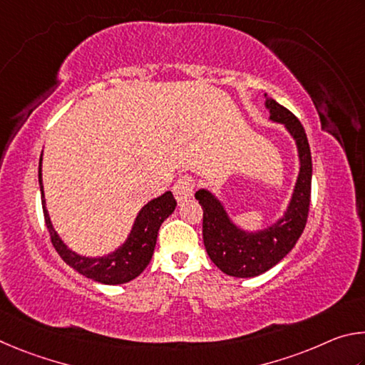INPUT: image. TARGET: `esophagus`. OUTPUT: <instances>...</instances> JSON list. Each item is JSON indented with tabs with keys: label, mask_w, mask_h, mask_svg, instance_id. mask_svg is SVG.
Listing matches in <instances>:
<instances>
[{
	"label": "esophagus",
	"mask_w": 365,
	"mask_h": 365,
	"mask_svg": "<svg viewBox=\"0 0 365 365\" xmlns=\"http://www.w3.org/2000/svg\"><path fill=\"white\" fill-rule=\"evenodd\" d=\"M195 189V179L190 175L179 176L178 181L173 186V194H175L178 202H184L194 195Z\"/></svg>",
	"instance_id": "34e87169"
}]
</instances>
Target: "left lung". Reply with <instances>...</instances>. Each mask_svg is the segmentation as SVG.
I'll return each mask as SVG.
<instances>
[{"label": "left lung", "instance_id": "1", "mask_svg": "<svg viewBox=\"0 0 365 365\" xmlns=\"http://www.w3.org/2000/svg\"><path fill=\"white\" fill-rule=\"evenodd\" d=\"M266 107L271 112V120L284 123L295 138L302 162L295 192L284 218L269 229L248 234L232 225L215 195L205 189L195 192L203 210L202 232L208 257L232 277H255L276 266L295 247L309 215L312 162L304 128L289 108L274 99H267Z\"/></svg>", "mask_w": 365, "mask_h": 365}]
</instances>
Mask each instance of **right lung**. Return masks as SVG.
Listing matches in <instances>:
<instances>
[{
	"label": "right lung",
	"mask_w": 365,
	"mask_h": 365,
	"mask_svg": "<svg viewBox=\"0 0 365 365\" xmlns=\"http://www.w3.org/2000/svg\"><path fill=\"white\" fill-rule=\"evenodd\" d=\"M38 181H40L41 189V203L44 222H46L51 244L59 253V257L66 261L68 266H72L75 271H78L88 279H93L96 282L106 285H118L130 282L136 279L143 272L147 264L150 263L153 255V248L157 244V234L162 222L175 212L176 199L173 194L165 192L157 199L150 200L147 205L140 210L136 221H134L133 231L130 237L120 247L117 252L107 255L104 258H85L76 255L75 252L68 250L63 245V242L59 239L51 225L49 215L44 208V195H43V184H41V158L40 166H38Z\"/></svg>",
	"instance_id": "1"
}]
</instances>
